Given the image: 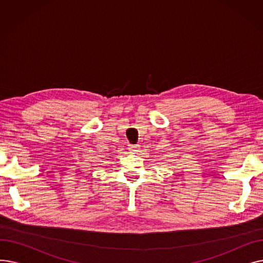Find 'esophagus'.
<instances>
[{"instance_id": "obj_1", "label": "esophagus", "mask_w": 263, "mask_h": 263, "mask_svg": "<svg viewBox=\"0 0 263 263\" xmlns=\"http://www.w3.org/2000/svg\"><path fill=\"white\" fill-rule=\"evenodd\" d=\"M129 150L131 154H135L137 151V145H129Z\"/></svg>"}]
</instances>
